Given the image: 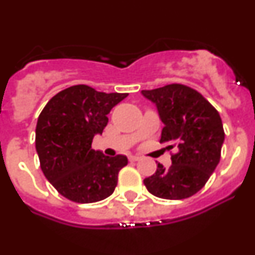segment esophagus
<instances>
[{"instance_id": "34e87169", "label": "esophagus", "mask_w": 255, "mask_h": 255, "mask_svg": "<svg viewBox=\"0 0 255 255\" xmlns=\"http://www.w3.org/2000/svg\"><path fill=\"white\" fill-rule=\"evenodd\" d=\"M129 159H130V161L135 162V161H139V159H140V157H138V155H130Z\"/></svg>"}]
</instances>
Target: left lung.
<instances>
[{
    "label": "left lung",
    "instance_id": "left-lung-1",
    "mask_svg": "<svg viewBox=\"0 0 255 255\" xmlns=\"http://www.w3.org/2000/svg\"><path fill=\"white\" fill-rule=\"evenodd\" d=\"M157 107L163 123L161 143L175 148L171 164L161 163L144 179L150 194L162 199H185L206 185L221 158L225 132L220 114L199 92L182 84L141 91Z\"/></svg>",
    "mask_w": 255,
    "mask_h": 255
}]
</instances>
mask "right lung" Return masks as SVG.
Instances as JSON below:
<instances>
[{"label": "right lung", "mask_w": 255, "mask_h": 255, "mask_svg": "<svg viewBox=\"0 0 255 255\" xmlns=\"http://www.w3.org/2000/svg\"><path fill=\"white\" fill-rule=\"evenodd\" d=\"M128 93H103L74 85L52 97L38 117L35 149L40 168L53 188L76 203L106 199L117 185L126 155L108 157L92 149L102 134L107 115Z\"/></svg>", "instance_id": "1"}]
</instances>
